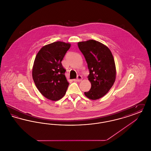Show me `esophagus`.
<instances>
[{"label": "esophagus", "mask_w": 151, "mask_h": 151, "mask_svg": "<svg viewBox=\"0 0 151 151\" xmlns=\"http://www.w3.org/2000/svg\"><path fill=\"white\" fill-rule=\"evenodd\" d=\"M83 79V78L81 75H78V77H77V79H73V81H81Z\"/></svg>", "instance_id": "34e87169"}]
</instances>
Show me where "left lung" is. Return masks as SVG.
Wrapping results in <instances>:
<instances>
[{
	"label": "left lung",
	"instance_id": "1",
	"mask_svg": "<svg viewBox=\"0 0 151 151\" xmlns=\"http://www.w3.org/2000/svg\"><path fill=\"white\" fill-rule=\"evenodd\" d=\"M86 58L89 74L91 89L84 94L91 100H97L108 93L116 78V68L113 54L106 46L90 40L78 43Z\"/></svg>",
	"mask_w": 151,
	"mask_h": 151
}]
</instances>
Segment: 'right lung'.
<instances>
[{
	"label": "right lung",
	"instance_id": "obj_1",
	"mask_svg": "<svg viewBox=\"0 0 151 151\" xmlns=\"http://www.w3.org/2000/svg\"><path fill=\"white\" fill-rule=\"evenodd\" d=\"M71 44L57 41L43 46L36 55L32 77L36 87L44 97L58 101L66 93L69 85L61 62Z\"/></svg>",
	"mask_w": 151,
	"mask_h": 151
}]
</instances>
